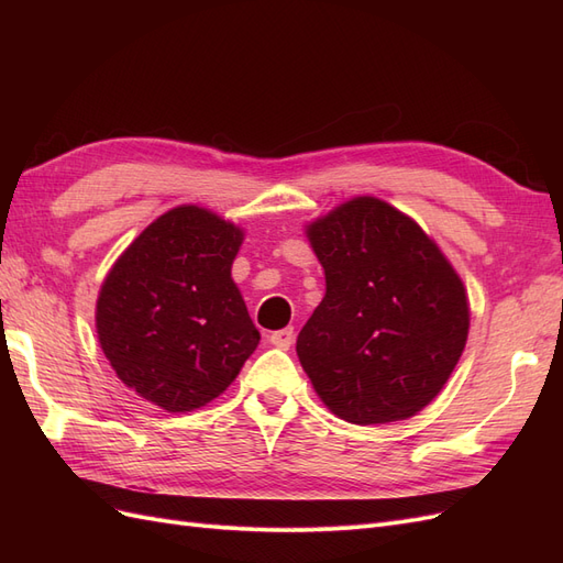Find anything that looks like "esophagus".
I'll use <instances>...</instances> for the list:
<instances>
[{"instance_id":"obj_1","label":"esophagus","mask_w":563,"mask_h":563,"mask_svg":"<svg viewBox=\"0 0 563 563\" xmlns=\"http://www.w3.org/2000/svg\"><path fill=\"white\" fill-rule=\"evenodd\" d=\"M294 338H296V333H294L291 327L282 329V331H272V333L267 335L269 345H275V347H279V350H288V347H291V345H294Z\"/></svg>"}]
</instances>
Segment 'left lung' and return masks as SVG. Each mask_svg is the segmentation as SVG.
<instances>
[{
  "instance_id": "left-lung-1",
  "label": "left lung",
  "mask_w": 563,
  "mask_h": 563,
  "mask_svg": "<svg viewBox=\"0 0 563 563\" xmlns=\"http://www.w3.org/2000/svg\"><path fill=\"white\" fill-rule=\"evenodd\" d=\"M327 296L296 352L319 399L354 424L406 420L428 406L467 343L465 286L439 246L376 197L308 225Z\"/></svg>"
}]
</instances>
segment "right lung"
I'll return each instance as SVG.
<instances>
[{
  "instance_id": "obj_1",
  "label": "right lung",
  "mask_w": 563,
  "mask_h": 563,
  "mask_svg": "<svg viewBox=\"0 0 563 563\" xmlns=\"http://www.w3.org/2000/svg\"><path fill=\"white\" fill-rule=\"evenodd\" d=\"M242 240L236 225L185 203L135 236L100 286L96 331L110 366L168 413L223 395L258 347L232 282Z\"/></svg>"
}]
</instances>
